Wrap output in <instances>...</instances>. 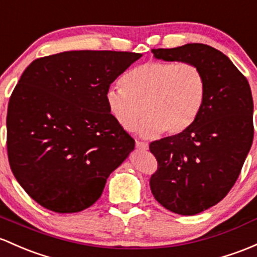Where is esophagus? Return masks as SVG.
<instances>
[{
    "instance_id": "34e87169",
    "label": "esophagus",
    "mask_w": 257,
    "mask_h": 257,
    "mask_svg": "<svg viewBox=\"0 0 257 257\" xmlns=\"http://www.w3.org/2000/svg\"><path fill=\"white\" fill-rule=\"evenodd\" d=\"M136 148L140 151H147L148 150V143L143 142V141H136Z\"/></svg>"
}]
</instances>
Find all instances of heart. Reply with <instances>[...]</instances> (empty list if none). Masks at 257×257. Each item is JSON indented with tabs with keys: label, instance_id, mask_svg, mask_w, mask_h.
<instances>
[{
	"label": "heart",
	"instance_id": "b5f03b06",
	"mask_svg": "<svg viewBox=\"0 0 257 257\" xmlns=\"http://www.w3.org/2000/svg\"><path fill=\"white\" fill-rule=\"evenodd\" d=\"M106 92V104L115 121L132 131L142 117L140 132L147 139L186 131L200 115L206 81L198 66L190 62L148 61L136 66Z\"/></svg>",
	"mask_w": 257,
	"mask_h": 257
}]
</instances>
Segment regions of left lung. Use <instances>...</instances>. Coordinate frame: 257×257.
<instances>
[{
    "mask_svg": "<svg viewBox=\"0 0 257 257\" xmlns=\"http://www.w3.org/2000/svg\"><path fill=\"white\" fill-rule=\"evenodd\" d=\"M152 52L164 61L194 63L205 76V101L195 122L150 145L158 162L150 180L154 198L174 213L194 216L222 201L241 172L253 140L250 85L223 52L205 44Z\"/></svg>",
    "mask_w": 257,
    "mask_h": 257,
    "instance_id": "obj_1",
    "label": "left lung"
}]
</instances>
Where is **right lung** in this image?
Instances as JSON below:
<instances>
[{
	"instance_id": "1",
	"label": "right lung",
	"mask_w": 257,
	"mask_h": 257,
	"mask_svg": "<svg viewBox=\"0 0 257 257\" xmlns=\"http://www.w3.org/2000/svg\"><path fill=\"white\" fill-rule=\"evenodd\" d=\"M142 56L127 51H66L34 60L13 89L7 153L21 186L56 213L88 208L135 140L106 104L110 84Z\"/></svg>"
}]
</instances>
